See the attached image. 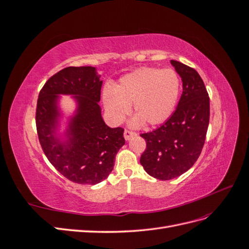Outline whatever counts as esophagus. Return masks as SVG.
Wrapping results in <instances>:
<instances>
[{"instance_id": "esophagus-1", "label": "esophagus", "mask_w": 249, "mask_h": 249, "mask_svg": "<svg viewBox=\"0 0 249 249\" xmlns=\"http://www.w3.org/2000/svg\"><path fill=\"white\" fill-rule=\"evenodd\" d=\"M135 135H136V133H134V132L129 131V130H125L124 133V139H125V140L131 139L133 136H135Z\"/></svg>"}]
</instances>
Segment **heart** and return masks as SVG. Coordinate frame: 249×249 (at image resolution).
<instances>
[{
    "label": "heart",
    "instance_id": "b5f03b06",
    "mask_svg": "<svg viewBox=\"0 0 249 249\" xmlns=\"http://www.w3.org/2000/svg\"><path fill=\"white\" fill-rule=\"evenodd\" d=\"M179 92L180 80L173 70L141 67L120 78L114 89L105 87L103 101L113 123H122L133 105L132 125H157L171 116Z\"/></svg>",
    "mask_w": 249,
    "mask_h": 249
}]
</instances>
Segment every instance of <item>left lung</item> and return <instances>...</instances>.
<instances>
[{"label": "left lung", "instance_id": "1", "mask_svg": "<svg viewBox=\"0 0 249 249\" xmlns=\"http://www.w3.org/2000/svg\"><path fill=\"white\" fill-rule=\"evenodd\" d=\"M170 63L183 82L177 110L158 129L140 135L146 142L140 163L150 177L162 180L182 176L193 166L210 120L209 94L198 72L176 60Z\"/></svg>", "mask_w": 249, "mask_h": 249}]
</instances>
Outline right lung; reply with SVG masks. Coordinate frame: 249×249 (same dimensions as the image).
I'll return each instance as SVG.
<instances>
[{"label":"right lung","mask_w":249,"mask_h":249,"mask_svg":"<svg viewBox=\"0 0 249 249\" xmlns=\"http://www.w3.org/2000/svg\"><path fill=\"white\" fill-rule=\"evenodd\" d=\"M100 78L92 66L66 67L47 81L37 100L36 129L44 155L62 176L81 185L106 178L125 143L123 127L112 129L102 117ZM59 94L72 95L77 103L63 137L57 133Z\"/></svg>","instance_id":"right-lung-1"}]
</instances>
